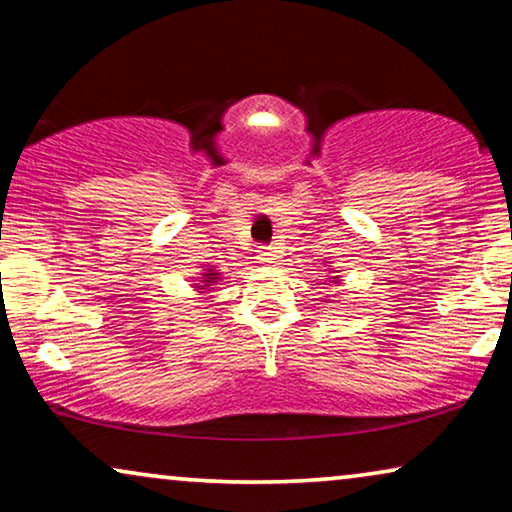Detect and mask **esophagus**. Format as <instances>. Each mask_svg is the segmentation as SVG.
<instances>
[{"label": "esophagus", "mask_w": 512, "mask_h": 512, "mask_svg": "<svg viewBox=\"0 0 512 512\" xmlns=\"http://www.w3.org/2000/svg\"><path fill=\"white\" fill-rule=\"evenodd\" d=\"M275 247H270V244H263V247H258L256 249V258H258V263H272L275 261Z\"/></svg>", "instance_id": "1"}]
</instances>
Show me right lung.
Here are the masks:
<instances>
[{
	"label": "right lung",
	"mask_w": 512,
	"mask_h": 512,
	"mask_svg": "<svg viewBox=\"0 0 512 512\" xmlns=\"http://www.w3.org/2000/svg\"><path fill=\"white\" fill-rule=\"evenodd\" d=\"M216 282H219V272H214V270L202 272V284L212 286V284H216Z\"/></svg>",
	"instance_id": "add662e5"
}]
</instances>
